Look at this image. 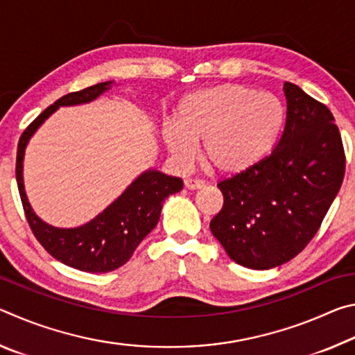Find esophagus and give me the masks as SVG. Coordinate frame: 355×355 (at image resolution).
<instances>
[{
	"label": "esophagus",
	"instance_id": "34e87169",
	"mask_svg": "<svg viewBox=\"0 0 355 355\" xmlns=\"http://www.w3.org/2000/svg\"><path fill=\"white\" fill-rule=\"evenodd\" d=\"M184 186L191 191L194 189H202L203 186H205V182L203 180H199V178H186L184 180Z\"/></svg>",
	"mask_w": 355,
	"mask_h": 355
}]
</instances>
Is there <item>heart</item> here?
Masks as SVG:
<instances>
[{
	"label": "heart",
	"instance_id": "heart-1",
	"mask_svg": "<svg viewBox=\"0 0 355 355\" xmlns=\"http://www.w3.org/2000/svg\"><path fill=\"white\" fill-rule=\"evenodd\" d=\"M175 123L163 127L169 152L182 163L203 158L219 173L252 169L272 152L285 123V107L272 94L245 84L228 83L186 95L175 111Z\"/></svg>",
	"mask_w": 355,
	"mask_h": 355
}]
</instances>
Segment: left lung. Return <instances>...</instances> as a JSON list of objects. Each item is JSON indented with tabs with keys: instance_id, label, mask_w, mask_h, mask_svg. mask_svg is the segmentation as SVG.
Instances as JSON below:
<instances>
[{
	"instance_id": "obj_1",
	"label": "left lung",
	"mask_w": 355,
	"mask_h": 355,
	"mask_svg": "<svg viewBox=\"0 0 355 355\" xmlns=\"http://www.w3.org/2000/svg\"><path fill=\"white\" fill-rule=\"evenodd\" d=\"M286 120L261 163L222 180L224 205L209 222L233 261L250 269L280 266L305 249L345 177V148L326 105L284 84Z\"/></svg>"
}]
</instances>
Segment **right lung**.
Returning <instances> with one entry per match:
<instances>
[{
	"mask_svg": "<svg viewBox=\"0 0 355 355\" xmlns=\"http://www.w3.org/2000/svg\"><path fill=\"white\" fill-rule=\"evenodd\" d=\"M111 84L112 81L98 83L83 91L64 95L23 131L17 148V184L34 236L53 258L84 272H110L127 263L142 239L158 224L163 202L183 188L182 178L148 169L110 207L84 225L58 228L46 224L33 211L23 184V158L29 139L59 106L89 103L111 89Z\"/></svg>",
	"mask_w": 355,
	"mask_h": 355,
	"instance_id": "right-lung-1",
	"label": "right lung"
}]
</instances>
